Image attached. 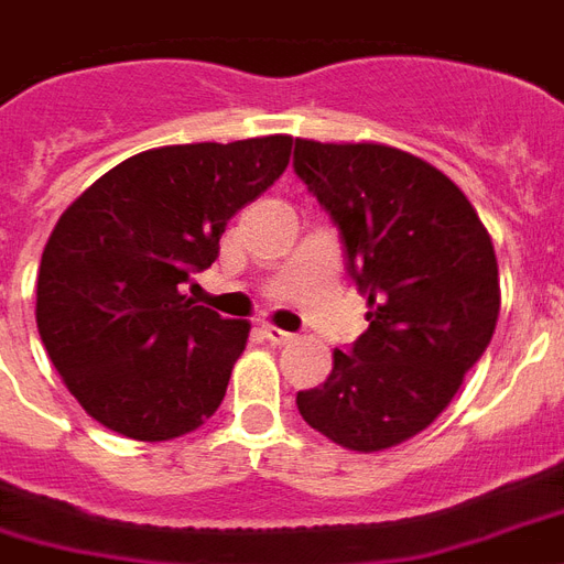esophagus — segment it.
I'll use <instances>...</instances> for the list:
<instances>
[{
	"instance_id": "esophagus-1",
	"label": "esophagus",
	"mask_w": 564,
	"mask_h": 564,
	"mask_svg": "<svg viewBox=\"0 0 564 564\" xmlns=\"http://www.w3.org/2000/svg\"><path fill=\"white\" fill-rule=\"evenodd\" d=\"M263 336L272 345H286L295 339V334H290V330H281V327H274V325H263Z\"/></svg>"
}]
</instances>
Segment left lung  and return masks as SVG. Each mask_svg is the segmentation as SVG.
I'll return each instance as SVG.
<instances>
[{"label": "left lung", "mask_w": 564, "mask_h": 564, "mask_svg": "<svg viewBox=\"0 0 564 564\" xmlns=\"http://www.w3.org/2000/svg\"><path fill=\"white\" fill-rule=\"evenodd\" d=\"M295 175L330 213L369 330L299 392L301 419L375 454L412 438L454 401L500 313L489 230L454 181L383 143L295 140Z\"/></svg>", "instance_id": "8db88e82"}]
</instances>
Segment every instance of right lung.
<instances>
[{"mask_svg":"<svg viewBox=\"0 0 564 564\" xmlns=\"http://www.w3.org/2000/svg\"><path fill=\"white\" fill-rule=\"evenodd\" d=\"M292 137L149 149L57 219L37 272V330L87 415L137 442L219 410L251 325L181 295L219 257L230 216L272 187Z\"/></svg>","mask_w":564,"mask_h":564,"instance_id":"add662e5","label":"right lung"}]
</instances>
